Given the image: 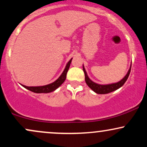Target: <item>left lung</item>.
<instances>
[{"label":"left lung","instance_id":"8db88e82","mask_svg":"<svg viewBox=\"0 0 147 147\" xmlns=\"http://www.w3.org/2000/svg\"><path fill=\"white\" fill-rule=\"evenodd\" d=\"M131 65L130 67V69L128 71L127 74H126L125 77L123 78L122 80L119 81V82H117V83L115 84H107V85H101V84H96L95 82H93L92 81H91L89 77H88L86 72L85 68H84L83 65V70L85 74V81L86 83L89 87L92 89L94 92H95L97 94H107L109 92H113V91L117 90L118 88H119L120 87H122L124 85V83L126 82V81L127 80L128 77H129L130 72H131Z\"/></svg>","mask_w":147,"mask_h":147}]
</instances>
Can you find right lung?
Here are the masks:
<instances>
[{"instance_id": "add662e5", "label": "right lung", "mask_w": 147, "mask_h": 147, "mask_svg": "<svg viewBox=\"0 0 147 147\" xmlns=\"http://www.w3.org/2000/svg\"><path fill=\"white\" fill-rule=\"evenodd\" d=\"M72 59V58L68 62L66 66H65V69H64L63 73H62L60 77H59L55 82H54L53 83L48 84V85L45 86H26L22 85V84L21 85L26 89L32 91V92H35V93H48V92H52V91L55 90L57 88L59 87L63 83L64 81L65 80L67 72H68V69L70 68Z\"/></svg>"}]
</instances>
